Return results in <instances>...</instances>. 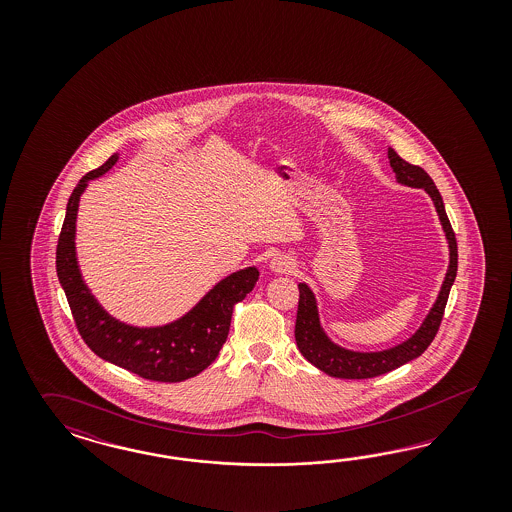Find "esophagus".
I'll return each instance as SVG.
<instances>
[{"instance_id":"obj_1","label":"esophagus","mask_w":512,"mask_h":512,"mask_svg":"<svg viewBox=\"0 0 512 512\" xmlns=\"http://www.w3.org/2000/svg\"><path fill=\"white\" fill-rule=\"evenodd\" d=\"M270 270L274 274H291L295 270V261L289 257V255H283V253H276L272 259H270Z\"/></svg>"}]
</instances>
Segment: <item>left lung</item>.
<instances>
[{
  "label": "left lung",
  "instance_id": "8db88e82",
  "mask_svg": "<svg viewBox=\"0 0 512 512\" xmlns=\"http://www.w3.org/2000/svg\"><path fill=\"white\" fill-rule=\"evenodd\" d=\"M388 163L392 172L396 174V182L407 187L424 189L430 199L434 202L435 212L439 216V223L443 227V233L449 244V268L445 279L441 283L439 295L435 298L434 306L424 317L415 334H411L407 340L392 345L381 351H355L341 347L336 341L326 334L325 328L321 325L317 298L313 295L308 283H298V311H296L295 338L296 345L304 358L311 362L321 372L328 373L330 377L340 379H370L383 373L392 372L403 364L411 362L413 358L420 357L428 345L434 341L435 334L441 325L443 311L449 300L450 287L456 279L458 270V246L456 236L452 233L449 217L445 212V204L441 199V193L437 191L434 180L428 176V172L420 169L417 165H411L403 161L400 155L392 148H388Z\"/></svg>",
  "mask_w": 512,
  "mask_h": 512
}]
</instances>
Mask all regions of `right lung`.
Instances as JSON below:
<instances>
[{"label":"right lung","mask_w":512,"mask_h":512,"mask_svg":"<svg viewBox=\"0 0 512 512\" xmlns=\"http://www.w3.org/2000/svg\"><path fill=\"white\" fill-rule=\"evenodd\" d=\"M112 154L73 189L56 249V270L78 332L97 357L150 381L180 383L206 370L227 341L236 302L253 291L259 270L248 266L219 279L201 300L171 323L135 326L110 315L86 285L77 257L78 202L88 184L118 163Z\"/></svg>","instance_id":"right-lung-1"}]
</instances>
